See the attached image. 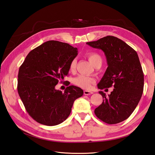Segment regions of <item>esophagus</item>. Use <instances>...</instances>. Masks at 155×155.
<instances>
[{
	"label": "esophagus",
	"mask_w": 155,
	"mask_h": 155,
	"mask_svg": "<svg viewBox=\"0 0 155 155\" xmlns=\"http://www.w3.org/2000/svg\"><path fill=\"white\" fill-rule=\"evenodd\" d=\"M83 93L85 95H91V94H93L92 92L89 91H84Z\"/></svg>",
	"instance_id": "1"
}]
</instances>
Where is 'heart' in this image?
Segmentation results:
<instances>
[{"label":"heart","instance_id":"1","mask_svg":"<svg viewBox=\"0 0 155 155\" xmlns=\"http://www.w3.org/2000/svg\"><path fill=\"white\" fill-rule=\"evenodd\" d=\"M87 57L89 61L91 63L93 66L96 67L97 65H101L102 63V59L99 54L94 52H90L87 54ZM77 61L76 59L72 60L70 63V70L74 71L76 67ZM94 79L85 76V75H79L78 77L74 79V83L78 87L84 88L89 89L91 87L92 83H94Z\"/></svg>","mask_w":155,"mask_h":155}]
</instances>
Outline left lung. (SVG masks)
I'll list each match as a JSON object with an SVG mask.
<instances>
[{
  "label": "left lung",
  "instance_id": "8db88e82",
  "mask_svg": "<svg viewBox=\"0 0 155 155\" xmlns=\"http://www.w3.org/2000/svg\"><path fill=\"white\" fill-rule=\"evenodd\" d=\"M87 44L101 49L106 56L108 67L97 88H114L107 97L103 91L99 92L104 99L94 113L108 124L121 122L133 113L143 93V73L138 55L130 46L114 36H106Z\"/></svg>",
  "mask_w": 155,
  "mask_h": 155
}]
</instances>
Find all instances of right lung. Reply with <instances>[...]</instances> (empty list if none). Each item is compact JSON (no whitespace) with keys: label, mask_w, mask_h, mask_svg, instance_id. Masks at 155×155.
Here are the masks:
<instances>
[{"label":"right lung","mask_w":155,"mask_h":155,"mask_svg":"<svg viewBox=\"0 0 155 155\" xmlns=\"http://www.w3.org/2000/svg\"><path fill=\"white\" fill-rule=\"evenodd\" d=\"M77 55V48L57 41H46L27 55L18 70L17 91L28 113L37 122L48 126L63 122L74 101L83 96L82 89L74 85L64 92L55 88L59 81L63 82Z\"/></svg>","instance_id":"1"}]
</instances>
